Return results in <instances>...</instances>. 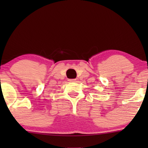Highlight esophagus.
Wrapping results in <instances>:
<instances>
[{"mask_svg": "<svg viewBox=\"0 0 148 148\" xmlns=\"http://www.w3.org/2000/svg\"><path fill=\"white\" fill-rule=\"evenodd\" d=\"M68 81L70 82H75L76 81V79H69Z\"/></svg>", "mask_w": 148, "mask_h": 148, "instance_id": "1", "label": "esophagus"}]
</instances>
